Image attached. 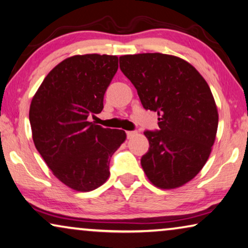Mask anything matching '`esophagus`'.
Returning a JSON list of instances; mask_svg holds the SVG:
<instances>
[{"label":"esophagus","instance_id":"obj_1","mask_svg":"<svg viewBox=\"0 0 248 248\" xmlns=\"http://www.w3.org/2000/svg\"><path fill=\"white\" fill-rule=\"evenodd\" d=\"M125 134H127V138H131V137L135 136L137 132L136 131H127Z\"/></svg>","mask_w":248,"mask_h":248}]
</instances>
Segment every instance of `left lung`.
Instances as JSON below:
<instances>
[{
	"mask_svg": "<svg viewBox=\"0 0 248 248\" xmlns=\"http://www.w3.org/2000/svg\"><path fill=\"white\" fill-rule=\"evenodd\" d=\"M146 110L158 113V130H146L149 149L141 157L148 179L162 189L194 178L208 159L218 112L204 78L183 59L162 53L119 58Z\"/></svg>",
	"mask_w": 248,
	"mask_h": 248,
	"instance_id": "1",
	"label": "left lung"
}]
</instances>
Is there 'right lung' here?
<instances>
[{"mask_svg":"<svg viewBox=\"0 0 248 248\" xmlns=\"http://www.w3.org/2000/svg\"><path fill=\"white\" fill-rule=\"evenodd\" d=\"M118 70V57L75 55L53 68L30 106L35 148L53 175L79 191L100 187L110 175V158L125 132L88 121L100 113Z\"/></svg>","mask_w":248,"mask_h":248,"instance_id":"1","label":"right lung"}]
</instances>
